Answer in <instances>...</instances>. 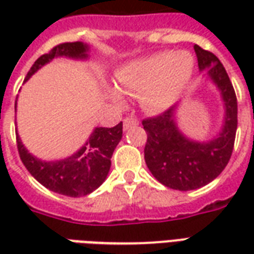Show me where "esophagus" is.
<instances>
[{
  "label": "esophagus",
  "mask_w": 254,
  "mask_h": 254,
  "mask_svg": "<svg viewBox=\"0 0 254 254\" xmlns=\"http://www.w3.org/2000/svg\"><path fill=\"white\" fill-rule=\"evenodd\" d=\"M137 118H134V117H127V118L124 120V130H127V129H130V127H137Z\"/></svg>",
  "instance_id": "obj_1"
}]
</instances>
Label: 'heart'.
<instances>
[{"instance_id": "obj_1", "label": "heart", "mask_w": 254, "mask_h": 254, "mask_svg": "<svg viewBox=\"0 0 254 254\" xmlns=\"http://www.w3.org/2000/svg\"><path fill=\"white\" fill-rule=\"evenodd\" d=\"M193 57L187 52L170 50L148 54L129 61L114 73L122 92L140 96L149 111H163L180 99L193 73ZM110 95L121 100V94L111 88Z\"/></svg>"}]
</instances>
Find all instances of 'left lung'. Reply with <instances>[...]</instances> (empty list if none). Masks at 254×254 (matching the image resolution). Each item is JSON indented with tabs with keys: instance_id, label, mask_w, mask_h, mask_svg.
Listing matches in <instances>:
<instances>
[{
	"instance_id": "8db88e82",
	"label": "left lung",
	"mask_w": 254,
	"mask_h": 254,
	"mask_svg": "<svg viewBox=\"0 0 254 254\" xmlns=\"http://www.w3.org/2000/svg\"><path fill=\"white\" fill-rule=\"evenodd\" d=\"M194 52L200 70L207 69L222 94L226 116L220 133L205 143L189 140L177 127L176 106L143 121L147 132L144 159L149 171L165 187L182 191L205 187L224 170L233 154L238 124L237 96L223 64L197 45Z\"/></svg>"
}]
</instances>
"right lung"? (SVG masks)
<instances>
[{
    "mask_svg": "<svg viewBox=\"0 0 254 254\" xmlns=\"http://www.w3.org/2000/svg\"><path fill=\"white\" fill-rule=\"evenodd\" d=\"M88 46L81 42L60 43L38 58L24 81L54 57L87 58ZM122 138V122L113 127H95L88 141L76 154L57 162H43L25 149L19 134L16 143L20 159L36 181L50 190L69 197L87 196L105 182L111 166V156Z\"/></svg>",
    "mask_w": 254,
    "mask_h": 254,
    "instance_id": "add662e5",
    "label": "right lung"
}]
</instances>
